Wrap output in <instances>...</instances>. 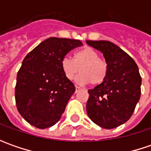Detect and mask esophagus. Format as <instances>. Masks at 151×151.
<instances>
[{"mask_svg":"<svg viewBox=\"0 0 151 151\" xmlns=\"http://www.w3.org/2000/svg\"><path fill=\"white\" fill-rule=\"evenodd\" d=\"M80 90H81V87H79V86H76V92H77V91H79Z\"/></svg>","mask_w":151,"mask_h":151,"instance_id":"esophagus-1","label":"esophagus"}]
</instances>
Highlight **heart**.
Returning <instances> with one entry per match:
<instances>
[{"label": "heart", "instance_id": "1", "mask_svg": "<svg viewBox=\"0 0 151 151\" xmlns=\"http://www.w3.org/2000/svg\"><path fill=\"white\" fill-rule=\"evenodd\" d=\"M76 78L77 84L85 85L91 82L92 85L101 84L107 76V65L99 58L98 52L91 47H85L77 50L74 55V60L64 58L61 61V69L65 76L69 81Z\"/></svg>", "mask_w": 151, "mask_h": 151}]
</instances>
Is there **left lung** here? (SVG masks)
Listing matches in <instances>:
<instances>
[{"label": "left lung", "mask_w": 151, "mask_h": 151, "mask_svg": "<svg viewBox=\"0 0 151 151\" xmlns=\"http://www.w3.org/2000/svg\"><path fill=\"white\" fill-rule=\"evenodd\" d=\"M99 50L107 65V76L101 84L88 90L86 112L91 120L111 129L130 119L141 94V76L135 61L109 41L86 40Z\"/></svg>", "instance_id": "1"}]
</instances>
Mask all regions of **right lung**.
<instances>
[{
    "instance_id": "1",
    "label": "right lung",
    "mask_w": 151,
    "mask_h": 151,
    "mask_svg": "<svg viewBox=\"0 0 151 151\" xmlns=\"http://www.w3.org/2000/svg\"><path fill=\"white\" fill-rule=\"evenodd\" d=\"M82 45L78 39L53 37L26 55L17 76L15 98L27 123L43 129L60 119L76 91L62 71L61 61L68 52Z\"/></svg>"
}]
</instances>
